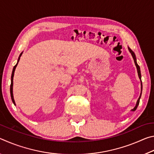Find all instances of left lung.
<instances>
[{"label": "left lung", "mask_w": 154, "mask_h": 154, "mask_svg": "<svg viewBox=\"0 0 154 154\" xmlns=\"http://www.w3.org/2000/svg\"><path fill=\"white\" fill-rule=\"evenodd\" d=\"M128 50H129V51L130 52V54H131V55H132V58H133V59H134V64H135V65H136V66H137V72H138V75H139V79H140V84H141V92H142V88H143V85H142V82H141V74H140V67H139V65H138L137 62L136 56H135V54H134V51H132L131 49H130L129 48H128ZM140 96H141V92H140V96H139V99H138V100H137V104H136V106H134V108L133 109H132V111H135V110H136V109H137V106H138V105H139V101H140Z\"/></svg>", "instance_id": "8db88e82"}]
</instances>
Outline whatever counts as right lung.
Here are the masks:
<instances>
[{
    "mask_svg": "<svg viewBox=\"0 0 154 154\" xmlns=\"http://www.w3.org/2000/svg\"><path fill=\"white\" fill-rule=\"evenodd\" d=\"M22 53L23 52H22V53L20 54V56H19V58H18V60H17V64L15 65L14 66V69H13V71H12V74H11V85H10V92H11V100H12V101H13V103H14V105H15V100H14V94H13V80H14V72H15V68H16V66H17V64H18V62L20 61V57H21V56H22Z\"/></svg>",
    "mask_w": 154,
    "mask_h": 154,
    "instance_id": "right-lung-1",
    "label": "right lung"
}]
</instances>
